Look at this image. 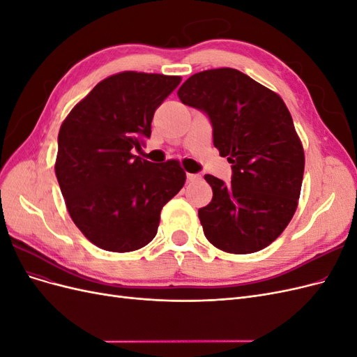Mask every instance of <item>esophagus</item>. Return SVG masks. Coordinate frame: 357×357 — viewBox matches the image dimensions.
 <instances>
[{
  "label": "esophagus",
  "mask_w": 357,
  "mask_h": 357,
  "mask_svg": "<svg viewBox=\"0 0 357 357\" xmlns=\"http://www.w3.org/2000/svg\"><path fill=\"white\" fill-rule=\"evenodd\" d=\"M199 180H201L199 174H190V172H188V181L193 183V181H199Z\"/></svg>",
  "instance_id": "34e87169"
}]
</instances>
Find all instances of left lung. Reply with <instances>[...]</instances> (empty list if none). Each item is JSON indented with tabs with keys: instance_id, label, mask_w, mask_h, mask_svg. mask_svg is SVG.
I'll use <instances>...</instances> for the list:
<instances>
[{
	"instance_id": "obj_1",
	"label": "left lung",
	"mask_w": 357,
	"mask_h": 357,
	"mask_svg": "<svg viewBox=\"0 0 357 357\" xmlns=\"http://www.w3.org/2000/svg\"><path fill=\"white\" fill-rule=\"evenodd\" d=\"M177 95L208 116L214 147L232 164L228 185L204 177L213 189L198 210L205 236L228 253L262 250L294 218L304 176V149L284 101L234 68L193 74Z\"/></svg>"
}]
</instances>
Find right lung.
I'll list each match as a JSON object with an SVG mask.
<instances>
[{"instance_id": "1", "label": "right lung", "mask_w": 357, "mask_h": 357, "mask_svg": "<svg viewBox=\"0 0 357 357\" xmlns=\"http://www.w3.org/2000/svg\"><path fill=\"white\" fill-rule=\"evenodd\" d=\"M178 75L119 73L70 112L58 135L56 178L75 226L95 245L126 253L155 238L160 210L186 181L177 160L132 155L152 134Z\"/></svg>"}]
</instances>
